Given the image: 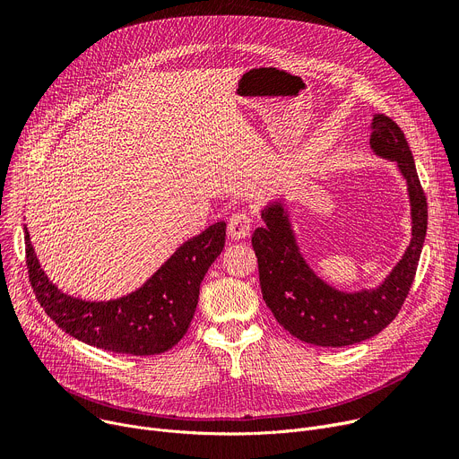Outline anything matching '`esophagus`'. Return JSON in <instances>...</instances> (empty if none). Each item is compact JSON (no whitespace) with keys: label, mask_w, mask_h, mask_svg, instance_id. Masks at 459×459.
<instances>
[{"label":"esophagus","mask_w":459,"mask_h":459,"mask_svg":"<svg viewBox=\"0 0 459 459\" xmlns=\"http://www.w3.org/2000/svg\"><path fill=\"white\" fill-rule=\"evenodd\" d=\"M251 227H253V218L249 216V213H247L246 210H238V212H234L232 216L229 218L227 234H229L232 239H241V238L249 236Z\"/></svg>","instance_id":"1"}]
</instances>
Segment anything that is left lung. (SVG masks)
Instances as JSON below:
<instances>
[{"instance_id":"1","label":"left lung","mask_w":459,"mask_h":459,"mask_svg":"<svg viewBox=\"0 0 459 459\" xmlns=\"http://www.w3.org/2000/svg\"><path fill=\"white\" fill-rule=\"evenodd\" d=\"M369 143L377 157L399 168L411 206L410 246L380 286L349 293L319 279L299 251L282 201L269 203L262 210L265 227H258L253 234L264 300L274 319L304 343L347 347L373 338L399 314L415 279L429 206L413 155L401 127L384 114L373 117Z\"/></svg>"}]
</instances>
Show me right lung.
Wrapping results in <instances>:
<instances>
[{
    "label": "right lung",
    "instance_id": "right-lung-1",
    "mask_svg": "<svg viewBox=\"0 0 459 459\" xmlns=\"http://www.w3.org/2000/svg\"><path fill=\"white\" fill-rule=\"evenodd\" d=\"M225 221L210 225L182 243L142 288L96 302L66 295L48 279L25 227L29 282L46 314L75 340L119 354H160L188 332L201 282L225 247Z\"/></svg>",
    "mask_w": 459,
    "mask_h": 459
}]
</instances>
